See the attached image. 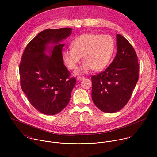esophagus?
I'll return each instance as SVG.
<instances>
[{"instance_id":"esophagus-1","label":"esophagus","mask_w":157,"mask_h":157,"mask_svg":"<svg viewBox=\"0 0 157 157\" xmlns=\"http://www.w3.org/2000/svg\"><path fill=\"white\" fill-rule=\"evenodd\" d=\"M84 79H85V77H84V76H78L77 77V79L78 81H82V80H83Z\"/></svg>"}]
</instances>
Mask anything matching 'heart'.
<instances>
[{"instance_id": "1", "label": "heart", "mask_w": 157, "mask_h": 157, "mask_svg": "<svg viewBox=\"0 0 157 157\" xmlns=\"http://www.w3.org/2000/svg\"><path fill=\"white\" fill-rule=\"evenodd\" d=\"M72 48L62 52L63 60L68 68H76L81 57L84 63L76 74H84L90 70L96 71L104 69L109 63L115 50L113 38L109 35L85 33L71 43Z\"/></svg>"}]
</instances>
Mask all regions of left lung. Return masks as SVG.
<instances>
[{
  "instance_id": "8db88e82",
  "label": "left lung",
  "mask_w": 157,
  "mask_h": 157,
  "mask_svg": "<svg viewBox=\"0 0 157 157\" xmlns=\"http://www.w3.org/2000/svg\"><path fill=\"white\" fill-rule=\"evenodd\" d=\"M117 50L106 70L91 77L93 101L107 113H116L127 104L139 77L136 52L120 34L117 35Z\"/></svg>"
}]
</instances>
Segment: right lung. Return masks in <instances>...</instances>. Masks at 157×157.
<instances>
[{
    "mask_svg": "<svg viewBox=\"0 0 157 157\" xmlns=\"http://www.w3.org/2000/svg\"><path fill=\"white\" fill-rule=\"evenodd\" d=\"M72 29H47L40 32L27 45L19 65L22 91L40 113L56 114L70 102L76 78L63 64L59 43L68 37ZM49 44L54 46L50 48ZM48 51L50 56L45 52Z\"/></svg>",
    "mask_w": 157,
    "mask_h": 157,
    "instance_id": "obj_1",
    "label": "right lung"
}]
</instances>
